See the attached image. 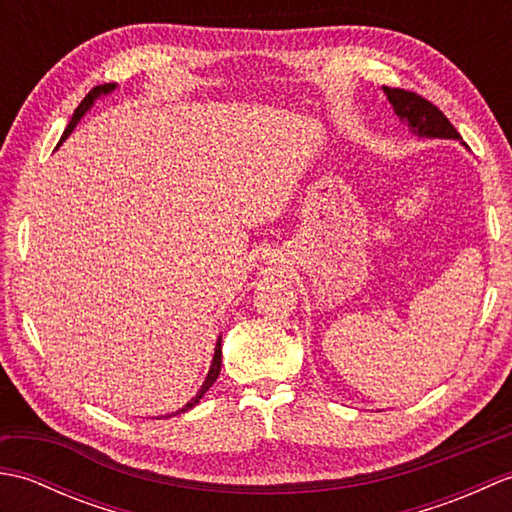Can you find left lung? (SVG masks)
Returning <instances> with one entry per match:
<instances>
[{
  "label": "left lung",
  "instance_id": "left-lung-1",
  "mask_svg": "<svg viewBox=\"0 0 512 512\" xmlns=\"http://www.w3.org/2000/svg\"><path fill=\"white\" fill-rule=\"evenodd\" d=\"M383 92L387 94V101L394 107L400 123H405L413 136L429 140H460L462 143L458 129L427 99L400 88H383Z\"/></svg>",
  "mask_w": 512,
  "mask_h": 512
}]
</instances>
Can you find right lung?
<instances>
[{
	"label": "right lung",
	"mask_w": 512,
	"mask_h": 512,
	"mask_svg": "<svg viewBox=\"0 0 512 512\" xmlns=\"http://www.w3.org/2000/svg\"><path fill=\"white\" fill-rule=\"evenodd\" d=\"M116 90V83H105V85H96V88L85 96V99L81 101V105L76 107L74 110V114H72V121L68 123V127H65V132H63V136H61V143L65 138H68L72 132H74V127L79 125V121L81 118L88 114L90 110H92V105L96 103V99H101V96H107V94H112ZM59 143V145H61ZM220 367H222V336L220 339H217V343H215V354H213V361H211V367H209V374H206V378H204V383H202V387L198 389V394H195L187 405H184L182 409H178V411H173V413H169V416H165V418H171V416H178V413H184V411H189V409H193L195 405H198V402L202 400V396L206 394V391L211 389V385L215 383L217 380V376H220Z\"/></svg>",
	"instance_id": "1"
}]
</instances>
